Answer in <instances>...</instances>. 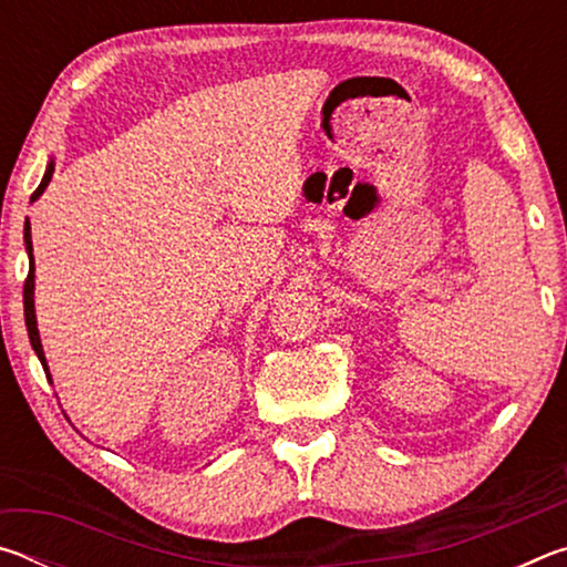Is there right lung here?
<instances>
[{"label":"right lung","mask_w":567,"mask_h":567,"mask_svg":"<svg viewBox=\"0 0 567 567\" xmlns=\"http://www.w3.org/2000/svg\"><path fill=\"white\" fill-rule=\"evenodd\" d=\"M52 172H54V162L50 159V165H47V172H44V177L40 182V187L34 189L32 203L42 195V192L47 189V185H50ZM24 245H27V255H30V275H27V280H24V322H27V332H30V342H32L34 352H37V358H40L42 368L47 372V378H50V368H47V358H44V350H42L40 330H37V315H34V255H32V229H30V223L24 225Z\"/></svg>","instance_id":"1"}]
</instances>
